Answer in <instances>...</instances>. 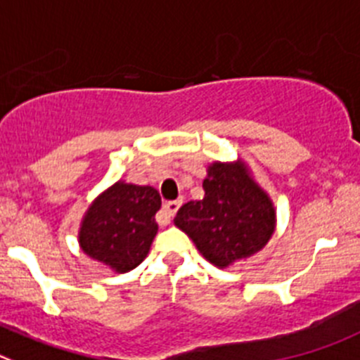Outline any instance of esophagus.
<instances>
[{
	"mask_svg": "<svg viewBox=\"0 0 360 360\" xmlns=\"http://www.w3.org/2000/svg\"><path fill=\"white\" fill-rule=\"evenodd\" d=\"M181 206V200H169V202L163 204V214L165 218L170 221V218L174 217V214L177 213V210H179Z\"/></svg>",
	"mask_w": 360,
	"mask_h": 360,
	"instance_id": "34e87169",
	"label": "esophagus"
}]
</instances>
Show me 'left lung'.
<instances>
[{"label": "left lung", "instance_id": "8db88e82", "mask_svg": "<svg viewBox=\"0 0 360 360\" xmlns=\"http://www.w3.org/2000/svg\"><path fill=\"white\" fill-rule=\"evenodd\" d=\"M204 199L179 207L174 224L218 268L254 256L275 231V207L241 160L214 161L202 183Z\"/></svg>", "mask_w": 360, "mask_h": 360}]
</instances>
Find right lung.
I'll list each match as a JSON object with an SVG mask.
<instances>
[{
    "mask_svg": "<svg viewBox=\"0 0 360 360\" xmlns=\"http://www.w3.org/2000/svg\"><path fill=\"white\" fill-rule=\"evenodd\" d=\"M161 197L153 186L117 181L89 206L79 227V247L86 256L126 274L147 257L158 224Z\"/></svg>",
    "mask_w": 360,
    "mask_h": 360,
    "instance_id": "add662e5",
    "label": "right lung"
}]
</instances>
